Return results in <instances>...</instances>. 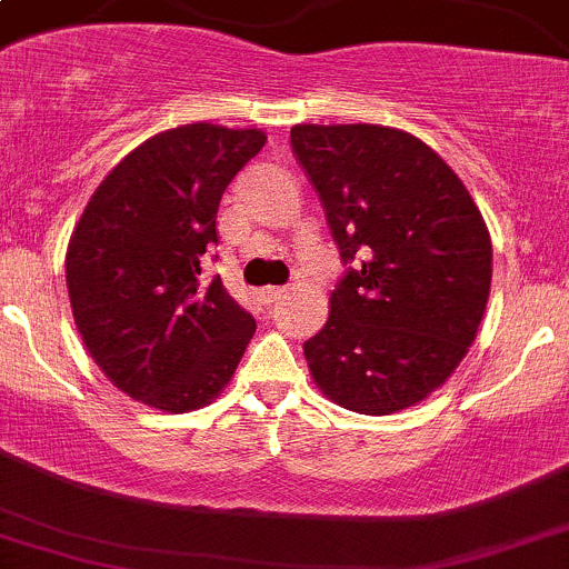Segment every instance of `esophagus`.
Here are the masks:
<instances>
[{
  "label": "esophagus",
  "instance_id": "esophagus-1",
  "mask_svg": "<svg viewBox=\"0 0 569 569\" xmlns=\"http://www.w3.org/2000/svg\"><path fill=\"white\" fill-rule=\"evenodd\" d=\"M283 295H286V289H280V286H267V289L259 291V299L264 305H272V302H278Z\"/></svg>",
  "mask_w": 569,
  "mask_h": 569
}]
</instances>
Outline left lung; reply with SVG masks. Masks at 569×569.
<instances>
[{
    "mask_svg": "<svg viewBox=\"0 0 569 569\" xmlns=\"http://www.w3.org/2000/svg\"><path fill=\"white\" fill-rule=\"evenodd\" d=\"M291 151L321 199L346 274L305 342L318 389L365 416L410 408L465 359L489 302L491 240L459 174L376 123H299Z\"/></svg>",
    "mask_w": 569,
    "mask_h": 569,
    "instance_id": "obj_1",
    "label": "left lung"
}]
</instances>
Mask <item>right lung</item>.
I'll use <instances>...</instances> for the list:
<instances>
[{"label": "right lung", "instance_id": "1", "mask_svg": "<svg viewBox=\"0 0 569 569\" xmlns=\"http://www.w3.org/2000/svg\"><path fill=\"white\" fill-rule=\"evenodd\" d=\"M264 142L259 129H167L118 161L70 237L78 332L104 376L151 408L216 399L256 332L221 278L202 283L199 259L218 246L223 191Z\"/></svg>", "mask_w": 569, "mask_h": 569}]
</instances>
